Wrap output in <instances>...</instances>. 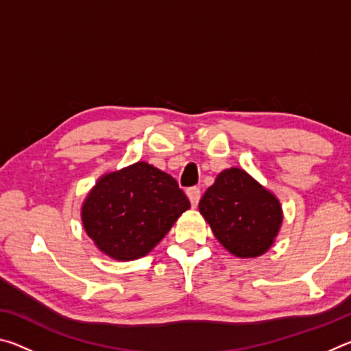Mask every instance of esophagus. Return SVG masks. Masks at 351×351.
Masks as SVG:
<instances>
[{
  "mask_svg": "<svg viewBox=\"0 0 351 351\" xmlns=\"http://www.w3.org/2000/svg\"><path fill=\"white\" fill-rule=\"evenodd\" d=\"M187 197L190 199V204H192V207H197L198 203H199V198H201V192L198 187H190L187 189Z\"/></svg>",
  "mask_w": 351,
  "mask_h": 351,
  "instance_id": "34e87169",
  "label": "esophagus"
}]
</instances>
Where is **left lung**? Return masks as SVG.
<instances>
[{
    "mask_svg": "<svg viewBox=\"0 0 351 351\" xmlns=\"http://www.w3.org/2000/svg\"><path fill=\"white\" fill-rule=\"evenodd\" d=\"M198 207L215 239L239 258L268 252L283 221L276 195L239 167L223 170Z\"/></svg>",
    "mask_w": 351,
    "mask_h": 351,
    "instance_id": "1",
    "label": "left lung"
}]
</instances>
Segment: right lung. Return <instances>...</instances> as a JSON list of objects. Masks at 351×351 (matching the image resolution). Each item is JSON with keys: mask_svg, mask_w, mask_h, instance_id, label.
Returning <instances> with one entry per match:
<instances>
[{"mask_svg": "<svg viewBox=\"0 0 351 351\" xmlns=\"http://www.w3.org/2000/svg\"><path fill=\"white\" fill-rule=\"evenodd\" d=\"M189 207L175 178L139 161L99 178L82 204V224L100 252L130 261L150 252Z\"/></svg>", "mask_w": 351, "mask_h": 351, "instance_id": "obj_1", "label": "right lung"}]
</instances>
